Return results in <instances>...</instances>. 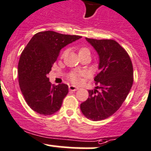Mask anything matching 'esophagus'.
<instances>
[{
	"label": "esophagus",
	"mask_w": 151,
	"mask_h": 151,
	"mask_svg": "<svg viewBox=\"0 0 151 151\" xmlns=\"http://www.w3.org/2000/svg\"><path fill=\"white\" fill-rule=\"evenodd\" d=\"M78 89V87H76L74 86V85H70V86H69V90L71 91H76Z\"/></svg>",
	"instance_id": "esophagus-1"
}]
</instances>
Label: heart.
I'll return each mask as SVG.
<instances>
[{
  "label": "heart",
  "mask_w": 151,
  "mask_h": 151,
  "mask_svg": "<svg viewBox=\"0 0 151 151\" xmlns=\"http://www.w3.org/2000/svg\"><path fill=\"white\" fill-rule=\"evenodd\" d=\"M66 51H63V53H62V55H61V56L63 57L65 55H66ZM86 54H91L90 50L88 49V48H86V47H81V48H80L79 49H78V55H86ZM81 73H73L70 75L69 78H70V79L71 80L73 83H76V84H77V83L79 82V76H81Z\"/></svg>",
  "instance_id": "obj_1"
}]
</instances>
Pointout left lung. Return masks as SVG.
Returning a JSON list of instances; mask_svg holds the SVG:
<instances>
[{
  "label": "left lung",
  "instance_id": "obj_1",
  "mask_svg": "<svg viewBox=\"0 0 151 151\" xmlns=\"http://www.w3.org/2000/svg\"><path fill=\"white\" fill-rule=\"evenodd\" d=\"M85 39L97 52L99 72L94 78L96 89L88 91L89 97L80 109L88 119L102 121L114 114L126 99L133 83V68L129 55L115 40Z\"/></svg>",
  "mask_w": 151,
  "mask_h": 151
}]
</instances>
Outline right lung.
<instances>
[{
	"label": "right lung",
	"instance_id": "obj_1",
	"mask_svg": "<svg viewBox=\"0 0 151 151\" xmlns=\"http://www.w3.org/2000/svg\"><path fill=\"white\" fill-rule=\"evenodd\" d=\"M80 38L52 30L39 32L22 52L18 66L19 86L26 103L38 114L51 115L61 107L68 85H52L47 75L62 48Z\"/></svg>",
	"mask_w": 151,
	"mask_h": 151
}]
</instances>
